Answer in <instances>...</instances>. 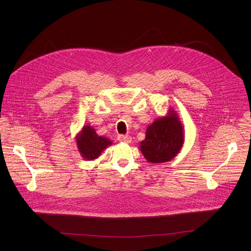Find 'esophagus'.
Masks as SVG:
<instances>
[{"label":"esophagus","instance_id":"obj_1","mask_svg":"<svg viewBox=\"0 0 251 251\" xmlns=\"http://www.w3.org/2000/svg\"><path fill=\"white\" fill-rule=\"evenodd\" d=\"M118 141L119 142H123V143H131V141H132V138L130 137V136H128V135H119L118 136Z\"/></svg>","mask_w":251,"mask_h":251}]
</instances>
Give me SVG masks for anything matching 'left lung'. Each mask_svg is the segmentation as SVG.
Here are the masks:
<instances>
[{
  "mask_svg": "<svg viewBox=\"0 0 251 251\" xmlns=\"http://www.w3.org/2000/svg\"><path fill=\"white\" fill-rule=\"evenodd\" d=\"M185 142L183 125L174 109L168 115L157 118L146 130V138L140 143V151L153 164L173 160Z\"/></svg>",
  "mask_w": 251,
  "mask_h": 251,
  "instance_id": "obj_1",
  "label": "left lung"
}]
</instances>
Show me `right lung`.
<instances>
[{"label":"right lung","instance_id":"right-lung-1","mask_svg":"<svg viewBox=\"0 0 251 251\" xmlns=\"http://www.w3.org/2000/svg\"><path fill=\"white\" fill-rule=\"evenodd\" d=\"M75 141L79 154L86 161L97 159L107 147L112 145L110 139L97 135L95 129L89 125L82 127L75 136Z\"/></svg>","mask_w":251,"mask_h":251}]
</instances>
